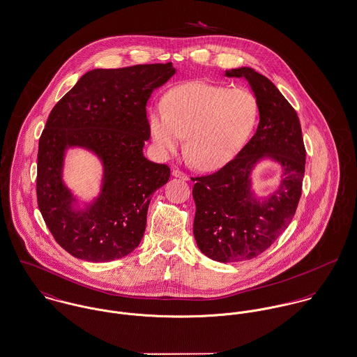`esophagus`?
I'll return each mask as SVG.
<instances>
[{
    "instance_id": "esophagus-1",
    "label": "esophagus",
    "mask_w": 357,
    "mask_h": 357,
    "mask_svg": "<svg viewBox=\"0 0 357 357\" xmlns=\"http://www.w3.org/2000/svg\"><path fill=\"white\" fill-rule=\"evenodd\" d=\"M172 174L174 176V177H178V178H181V180H190V177H188V174H185L184 172H181L180 169H173L172 170Z\"/></svg>"
}]
</instances>
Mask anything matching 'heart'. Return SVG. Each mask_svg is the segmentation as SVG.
I'll return each instance as SVG.
<instances>
[{"label": "heart", "instance_id": "obj_1", "mask_svg": "<svg viewBox=\"0 0 357 357\" xmlns=\"http://www.w3.org/2000/svg\"><path fill=\"white\" fill-rule=\"evenodd\" d=\"M165 110L150 114V130L166 154L180 150L196 167L211 170L229 162L245 144L258 121V102L245 89L191 83L165 97Z\"/></svg>", "mask_w": 357, "mask_h": 357}]
</instances>
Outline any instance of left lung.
<instances>
[{"label": "left lung", "mask_w": 357, "mask_h": 357, "mask_svg": "<svg viewBox=\"0 0 357 357\" xmlns=\"http://www.w3.org/2000/svg\"><path fill=\"white\" fill-rule=\"evenodd\" d=\"M245 77L259 109V126L240 153L213 174L195 183L194 236L199 250L217 261L252 259L289 227L305 170V147L296 110L278 89L252 68L227 70ZM268 156L283 166V183L268 199L250 192V172Z\"/></svg>", "instance_id": "8db88e82"}]
</instances>
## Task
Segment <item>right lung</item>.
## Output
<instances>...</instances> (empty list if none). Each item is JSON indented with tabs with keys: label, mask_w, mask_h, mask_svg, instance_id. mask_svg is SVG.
I'll return each mask as SVG.
<instances>
[{
	"label": "right lung",
	"mask_w": 357,
	"mask_h": 357,
	"mask_svg": "<svg viewBox=\"0 0 357 357\" xmlns=\"http://www.w3.org/2000/svg\"><path fill=\"white\" fill-rule=\"evenodd\" d=\"M176 69L167 64L93 69L61 98L39 137L36 199L54 240L77 259L110 261L140 243L153 194L170 177L167 165L144 158L150 137L146 105ZM84 146L104 163L101 195L73 211L62 183L68 146Z\"/></svg>",
	"instance_id": "obj_1"
}]
</instances>
